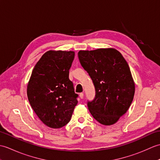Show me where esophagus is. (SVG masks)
I'll list each match as a JSON object with an SVG mask.
<instances>
[{
    "label": "esophagus",
    "mask_w": 160,
    "mask_h": 160,
    "mask_svg": "<svg viewBox=\"0 0 160 160\" xmlns=\"http://www.w3.org/2000/svg\"><path fill=\"white\" fill-rule=\"evenodd\" d=\"M79 96H80V98H81V99H82L83 97H84V93H80L79 94Z\"/></svg>",
    "instance_id": "esophagus-1"
}]
</instances>
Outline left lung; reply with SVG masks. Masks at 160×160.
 I'll use <instances>...</instances> for the list:
<instances>
[{"label":"left lung","mask_w":160,"mask_h":160,"mask_svg":"<svg viewBox=\"0 0 160 160\" xmlns=\"http://www.w3.org/2000/svg\"><path fill=\"white\" fill-rule=\"evenodd\" d=\"M78 58L96 89V98L88 102L91 114L103 125L115 124L128 111L135 94L127 62L113 48L80 50Z\"/></svg>","instance_id":"left-lung-1"}]
</instances>
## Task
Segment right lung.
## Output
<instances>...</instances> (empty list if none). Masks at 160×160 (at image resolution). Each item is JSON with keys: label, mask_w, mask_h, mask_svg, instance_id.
<instances>
[{"label": "right lung", "mask_w": 160, "mask_h": 160, "mask_svg": "<svg viewBox=\"0 0 160 160\" xmlns=\"http://www.w3.org/2000/svg\"><path fill=\"white\" fill-rule=\"evenodd\" d=\"M73 51L49 50L33 68L27 88L30 104L47 127L59 128L71 120L78 94L69 78Z\"/></svg>", "instance_id": "1"}]
</instances>
